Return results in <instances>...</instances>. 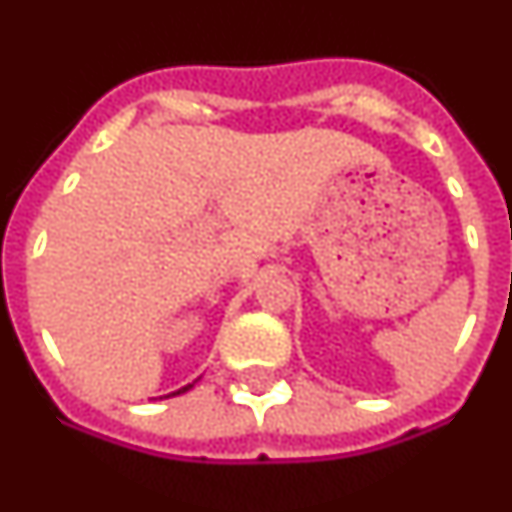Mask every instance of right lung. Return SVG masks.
<instances>
[{
    "label": "right lung",
    "mask_w": 512,
    "mask_h": 512,
    "mask_svg": "<svg viewBox=\"0 0 512 512\" xmlns=\"http://www.w3.org/2000/svg\"><path fill=\"white\" fill-rule=\"evenodd\" d=\"M194 384H187V387H182V390H176V392H171V395H182V392H187V390H192ZM171 395H166V397H171Z\"/></svg>",
    "instance_id": "add662e5"
}]
</instances>
